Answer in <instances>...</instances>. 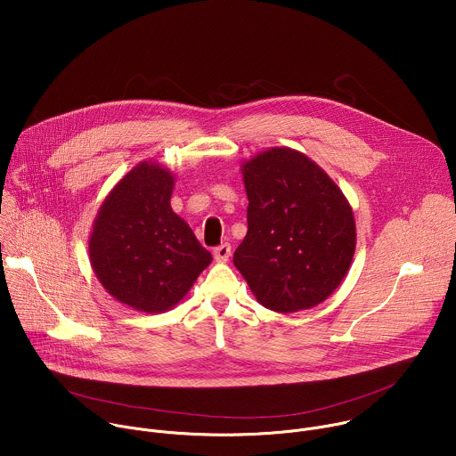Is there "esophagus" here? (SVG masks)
I'll return each mask as SVG.
<instances>
[{
  "label": "esophagus",
  "mask_w": 456,
  "mask_h": 456,
  "mask_svg": "<svg viewBox=\"0 0 456 456\" xmlns=\"http://www.w3.org/2000/svg\"><path fill=\"white\" fill-rule=\"evenodd\" d=\"M213 254H215L216 262H227L229 256H231V245H229V243H222V245H218V247L213 250Z\"/></svg>",
  "instance_id": "obj_1"
}]
</instances>
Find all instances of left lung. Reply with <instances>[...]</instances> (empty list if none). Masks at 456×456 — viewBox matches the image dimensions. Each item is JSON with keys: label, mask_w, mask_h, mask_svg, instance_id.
Here are the masks:
<instances>
[{"label": "left lung", "mask_w": 456, "mask_h": 456, "mask_svg": "<svg viewBox=\"0 0 456 456\" xmlns=\"http://www.w3.org/2000/svg\"><path fill=\"white\" fill-rule=\"evenodd\" d=\"M247 234L232 262L265 308L290 314L327 299L346 276L355 222L341 189L299 151L243 164Z\"/></svg>", "instance_id": "8db88e82"}]
</instances>
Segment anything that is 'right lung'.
I'll use <instances>...</instances> for the list:
<instances>
[{
  "instance_id": "obj_1",
  "label": "right lung",
  "mask_w": 456,
  "mask_h": 456,
  "mask_svg": "<svg viewBox=\"0 0 456 456\" xmlns=\"http://www.w3.org/2000/svg\"><path fill=\"white\" fill-rule=\"evenodd\" d=\"M175 178L142 162L108 194L94 222L90 262L102 287L141 312L176 305L211 264V252L173 213Z\"/></svg>"
}]
</instances>
